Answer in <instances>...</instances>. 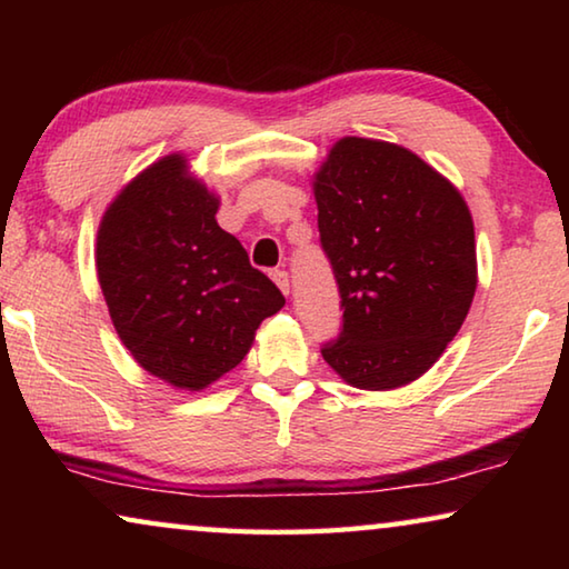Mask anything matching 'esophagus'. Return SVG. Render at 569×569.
Wrapping results in <instances>:
<instances>
[{
    "mask_svg": "<svg viewBox=\"0 0 569 569\" xmlns=\"http://www.w3.org/2000/svg\"><path fill=\"white\" fill-rule=\"evenodd\" d=\"M271 278L276 281V286L288 296V291H291V281H288V273L286 271H273Z\"/></svg>",
    "mask_w": 569,
    "mask_h": 569,
    "instance_id": "obj_1",
    "label": "esophagus"
}]
</instances>
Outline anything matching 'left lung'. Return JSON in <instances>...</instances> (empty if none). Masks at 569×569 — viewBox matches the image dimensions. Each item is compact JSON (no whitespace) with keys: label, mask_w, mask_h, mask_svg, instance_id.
<instances>
[{"label":"left lung","mask_w":569,"mask_h":569,"mask_svg":"<svg viewBox=\"0 0 569 569\" xmlns=\"http://www.w3.org/2000/svg\"><path fill=\"white\" fill-rule=\"evenodd\" d=\"M313 196L343 308L323 359L349 387H407L439 361L475 298L469 206L411 150L351 134L313 172Z\"/></svg>","instance_id":"obj_1"}]
</instances>
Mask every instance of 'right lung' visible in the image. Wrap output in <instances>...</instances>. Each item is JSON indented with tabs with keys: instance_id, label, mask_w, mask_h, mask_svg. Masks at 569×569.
<instances>
[{
	"instance_id": "add662e5",
	"label": "right lung",
	"mask_w": 569,
	"mask_h": 569,
	"mask_svg": "<svg viewBox=\"0 0 569 569\" xmlns=\"http://www.w3.org/2000/svg\"><path fill=\"white\" fill-rule=\"evenodd\" d=\"M220 198L182 152L152 162L104 210L100 288L124 349L172 389L203 391L243 361L286 303L218 226Z\"/></svg>"
}]
</instances>
